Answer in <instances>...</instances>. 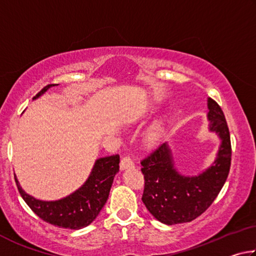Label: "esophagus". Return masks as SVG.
I'll use <instances>...</instances> for the list:
<instances>
[{
  "instance_id": "esophagus-1",
  "label": "esophagus",
  "mask_w": 256,
  "mask_h": 256,
  "mask_svg": "<svg viewBox=\"0 0 256 256\" xmlns=\"http://www.w3.org/2000/svg\"><path fill=\"white\" fill-rule=\"evenodd\" d=\"M120 170H128V168L134 167V164L130 157H124L122 160H120Z\"/></svg>"
}]
</instances>
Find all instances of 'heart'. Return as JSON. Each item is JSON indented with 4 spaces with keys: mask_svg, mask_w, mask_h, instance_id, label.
<instances>
[{
    "mask_svg": "<svg viewBox=\"0 0 256 256\" xmlns=\"http://www.w3.org/2000/svg\"><path fill=\"white\" fill-rule=\"evenodd\" d=\"M164 132V124L162 120H157L150 130L146 133V141L149 144H157V142L162 138V134Z\"/></svg>",
    "mask_w": 256,
    "mask_h": 256,
    "instance_id": "heart-1",
    "label": "heart"
}]
</instances>
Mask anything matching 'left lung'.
I'll return each instance as SVG.
<instances>
[{"label":"left lung","instance_id":"obj_1","mask_svg":"<svg viewBox=\"0 0 256 256\" xmlns=\"http://www.w3.org/2000/svg\"><path fill=\"white\" fill-rule=\"evenodd\" d=\"M209 131L220 138L214 162L198 175L188 176L177 170L168 142L142 160L146 209L158 222L176 224L192 222L202 214L218 196L226 182L232 160L230 136L222 108L208 98Z\"/></svg>","mask_w":256,"mask_h":256}]
</instances>
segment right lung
<instances>
[{"mask_svg":"<svg viewBox=\"0 0 256 256\" xmlns=\"http://www.w3.org/2000/svg\"><path fill=\"white\" fill-rule=\"evenodd\" d=\"M46 86L34 99L42 96L52 86ZM120 170V156L98 158L86 182L74 192L55 201H42L26 193L14 174L16 188L28 206L44 222L60 228L81 229L97 218L110 196L112 180Z\"/></svg>","mask_w":256,"mask_h":256,"instance_id":"right-lung-1","label":"right lung"}]
</instances>
